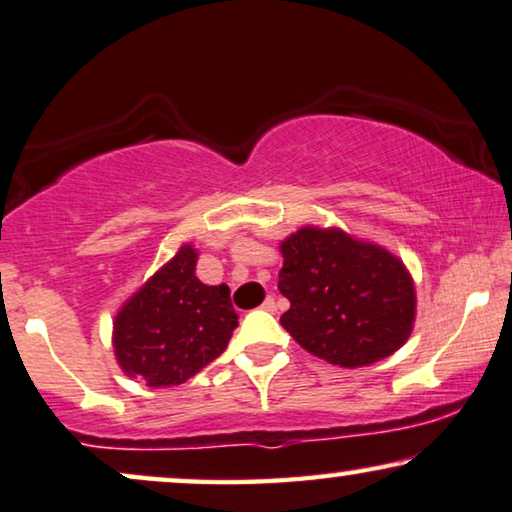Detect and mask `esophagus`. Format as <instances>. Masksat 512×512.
<instances>
[{
  "label": "esophagus",
  "mask_w": 512,
  "mask_h": 512,
  "mask_svg": "<svg viewBox=\"0 0 512 512\" xmlns=\"http://www.w3.org/2000/svg\"><path fill=\"white\" fill-rule=\"evenodd\" d=\"M262 309H264V311H269V313H276V299H274V297H267V299H264Z\"/></svg>",
  "instance_id": "1"
}]
</instances>
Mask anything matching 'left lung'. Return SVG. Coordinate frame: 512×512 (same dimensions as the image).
I'll return each instance as SVG.
<instances>
[{
    "mask_svg": "<svg viewBox=\"0 0 512 512\" xmlns=\"http://www.w3.org/2000/svg\"><path fill=\"white\" fill-rule=\"evenodd\" d=\"M278 290L290 299L281 325L311 353L339 367L391 356L412 335L417 292L391 250L339 227H306L281 241Z\"/></svg>",
    "mask_w": 512,
    "mask_h": 512,
    "instance_id": "8db88e82",
    "label": "left lung"
}]
</instances>
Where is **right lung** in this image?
<instances>
[{
  "instance_id": "add662e5",
  "label": "right lung",
  "mask_w": 512,
  "mask_h": 512,
  "mask_svg": "<svg viewBox=\"0 0 512 512\" xmlns=\"http://www.w3.org/2000/svg\"><path fill=\"white\" fill-rule=\"evenodd\" d=\"M199 250L182 243L114 316L112 346L126 377L152 388L185 384L227 349L238 313L227 285L196 276Z\"/></svg>"
}]
</instances>
